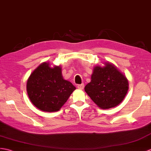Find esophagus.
<instances>
[{"label":"esophagus","mask_w":151,"mask_h":151,"mask_svg":"<svg viewBox=\"0 0 151 151\" xmlns=\"http://www.w3.org/2000/svg\"><path fill=\"white\" fill-rule=\"evenodd\" d=\"M78 88L79 90H83L84 88V85L81 84V85H78Z\"/></svg>","instance_id":"34e87169"}]
</instances>
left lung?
I'll list each match as a JSON object with an SVG mask.
<instances>
[{"mask_svg":"<svg viewBox=\"0 0 151 151\" xmlns=\"http://www.w3.org/2000/svg\"><path fill=\"white\" fill-rule=\"evenodd\" d=\"M129 90L126 76L111 63L98 65L93 69L91 81L85 90L92 101L102 109H109L119 105Z\"/></svg>","mask_w":151,"mask_h":151,"instance_id":"8db88e82","label":"left lung"}]
</instances>
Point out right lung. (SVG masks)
I'll return each mask as SVG.
<instances>
[{"instance_id": "add662e5", "label": "right lung", "mask_w": 151, "mask_h": 151, "mask_svg": "<svg viewBox=\"0 0 151 151\" xmlns=\"http://www.w3.org/2000/svg\"><path fill=\"white\" fill-rule=\"evenodd\" d=\"M61 70V66L50 67L49 63L44 62L28 79L26 90L29 98L42 111H58L76 89L71 82L63 78Z\"/></svg>"}]
</instances>
